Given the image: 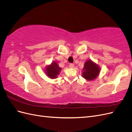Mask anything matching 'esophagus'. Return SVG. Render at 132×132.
Listing matches in <instances>:
<instances>
[{"label": "esophagus", "instance_id": "obj_1", "mask_svg": "<svg viewBox=\"0 0 132 132\" xmlns=\"http://www.w3.org/2000/svg\"><path fill=\"white\" fill-rule=\"evenodd\" d=\"M69 67L70 68H73L74 67V64L70 63L69 64Z\"/></svg>", "mask_w": 132, "mask_h": 132}]
</instances>
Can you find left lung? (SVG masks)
Returning <instances> with one entry per match:
<instances>
[{"mask_svg": "<svg viewBox=\"0 0 132 132\" xmlns=\"http://www.w3.org/2000/svg\"><path fill=\"white\" fill-rule=\"evenodd\" d=\"M100 71L101 68L98 64L91 59H88L85 63L82 68V76L86 80H94L98 76Z\"/></svg>", "mask_w": 132, "mask_h": 132, "instance_id": "1", "label": "left lung"}]
</instances>
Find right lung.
Returning <instances> with one entry per match:
<instances>
[{"label":"right lung","instance_id":"obj_1","mask_svg":"<svg viewBox=\"0 0 132 132\" xmlns=\"http://www.w3.org/2000/svg\"><path fill=\"white\" fill-rule=\"evenodd\" d=\"M61 70L62 68L59 67L58 63L55 61H53L50 64L46 66L44 70L47 77L52 79H56Z\"/></svg>","mask_w":132,"mask_h":132}]
</instances>
